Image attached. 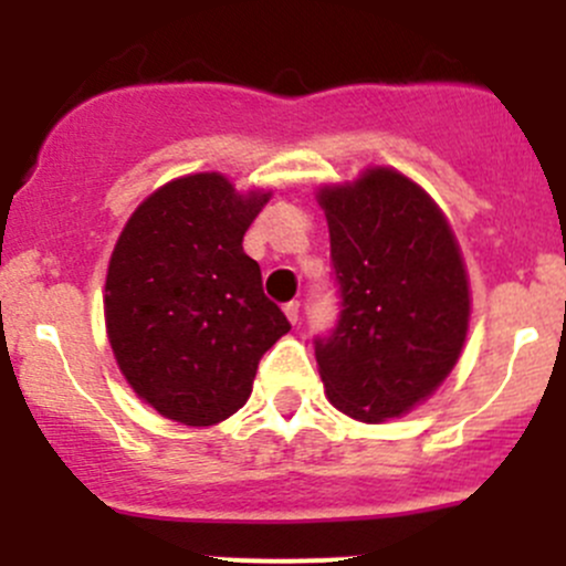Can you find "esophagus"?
I'll return each instance as SVG.
<instances>
[{
  "label": "esophagus",
  "instance_id": "esophagus-1",
  "mask_svg": "<svg viewBox=\"0 0 566 566\" xmlns=\"http://www.w3.org/2000/svg\"><path fill=\"white\" fill-rule=\"evenodd\" d=\"M284 315H287L290 323H298L301 319V301H290V304H284Z\"/></svg>",
  "mask_w": 566,
  "mask_h": 566
}]
</instances>
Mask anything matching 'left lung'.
<instances>
[{"label":"left lung","instance_id":"1","mask_svg":"<svg viewBox=\"0 0 566 566\" xmlns=\"http://www.w3.org/2000/svg\"><path fill=\"white\" fill-rule=\"evenodd\" d=\"M342 312L315 356L331 405L399 419L447 380L465 345L471 290L436 199L391 167L317 191Z\"/></svg>","mask_w":566,"mask_h":566}]
</instances>
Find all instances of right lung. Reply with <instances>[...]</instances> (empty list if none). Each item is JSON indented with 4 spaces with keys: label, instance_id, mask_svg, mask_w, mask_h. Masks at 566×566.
I'll list each match as a JSON object with an SVG mask.
<instances>
[{
    "label": "right lung",
    "instance_id": "obj_1",
    "mask_svg": "<svg viewBox=\"0 0 566 566\" xmlns=\"http://www.w3.org/2000/svg\"><path fill=\"white\" fill-rule=\"evenodd\" d=\"M271 191L219 172L156 188L130 213L106 273V334L136 397L167 419L210 427L243 408L256 364L290 331L262 293L243 235Z\"/></svg>",
    "mask_w": 566,
    "mask_h": 566
}]
</instances>
